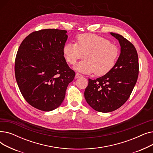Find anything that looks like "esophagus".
Here are the masks:
<instances>
[{
  "instance_id": "obj_1",
  "label": "esophagus",
  "mask_w": 153,
  "mask_h": 153,
  "mask_svg": "<svg viewBox=\"0 0 153 153\" xmlns=\"http://www.w3.org/2000/svg\"><path fill=\"white\" fill-rule=\"evenodd\" d=\"M82 76L81 74H79V73H76V76H75V79H77V78H79V77H82Z\"/></svg>"
}]
</instances>
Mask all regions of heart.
<instances>
[{"label": "heart", "instance_id": "obj_1", "mask_svg": "<svg viewBox=\"0 0 153 153\" xmlns=\"http://www.w3.org/2000/svg\"><path fill=\"white\" fill-rule=\"evenodd\" d=\"M76 42H68L62 48L64 58L72 65L84 54V59L76 64L75 70L84 74L95 72L96 75L102 76L114 68L120 54L118 46L94 34L79 35Z\"/></svg>", "mask_w": 153, "mask_h": 153}]
</instances>
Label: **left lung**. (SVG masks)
<instances>
[{
    "instance_id": "1",
    "label": "left lung",
    "mask_w": 153,
    "mask_h": 153,
    "mask_svg": "<svg viewBox=\"0 0 153 153\" xmlns=\"http://www.w3.org/2000/svg\"><path fill=\"white\" fill-rule=\"evenodd\" d=\"M117 39L121 51L115 66L108 73L92 80L84 97L95 110L107 113L122 107L130 97L139 73L138 53L134 45L121 35L110 33Z\"/></svg>"
}]
</instances>
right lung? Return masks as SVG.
<instances>
[{
    "instance_id": "obj_1",
    "label": "right lung",
    "mask_w": 153,
    "mask_h": 153,
    "mask_svg": "<svg viewBox=\"0 0 153 153\" xmlns=\"http://www.w3.org/2000/svg\"><path fill=\"white\" fill-rule=\"evenodd\" d=\"M67 31L44 29L32 32L20 44L15 61V74L26 101L38 110L49 111L63 102L68 84L75 77L64 57Z\"/></svg>"
}]
</instances>
